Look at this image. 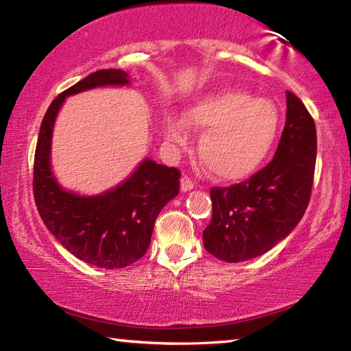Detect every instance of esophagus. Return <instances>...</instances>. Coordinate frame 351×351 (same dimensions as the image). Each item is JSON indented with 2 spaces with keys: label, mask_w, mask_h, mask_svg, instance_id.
I'll use <instances>...</instances> for the list:
<instances>
[{
  "label": "esophagus",
  "mask_w": 351,
  "mask_h": 351,
  "mask_svg": "<svg viewBox=\"0 0 351 351\" xmlns=\"http://www.w3.org/2000/svg\"><path fill=\"white\" fill-rule=\"evenodd\" d=\"M193 187H195V182L190 180V176L182 175L181 176V190H182V192H189V190H192Z\"/></svg>",
  "instance_id": "obj_1"
}]
</instances>
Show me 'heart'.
Wrapping results in <instances>:
<instances>
[{
  "mask_svg": "<svg viewBox=\"0 0 351 351\" xmlns=\"http://www.w3.org/2000/svg\"><path fill=\"white\" fill-rule=\"evenodd\" d=\"M184 120L198 132L205 130L198 153L209 173L219 181H241L254 175L269 158L282 125L274 102L240 90L199 99L186 111ZM185 123L180 117H167L164 123L169 139L180 147L189 145Z\"/></svg>",
  "mask_w": 351,
  "mask_h": 351,
  "instance_id": "1",
  "label": "heart"
}]
</instances>
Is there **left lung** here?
<instances>
[{
    "label": "left lung",
    "mask_w": 351,
    "mask_h": 351,
    "mask_svg": "<svg viewBox=\"0 0 351 351\" xmlns=\"http://www.w3.org/2000/svg\"><path fill=\"white\" fill-rule=\"evenodd\" d=\"M314 119L287 91V123L274 159L249 180L212 187V219L203 232L206 251L228 263L268 252L283 240L308 207L316 169Z\"/></svg>",
    "instance_id": "1"
}]
</instances>
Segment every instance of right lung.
Here are the masks:
<instances>
[{"instance_id": "right-lung-1", "label": "right lung", "mask_w": 351, "mask_h": 351, "mask_svg": "<svg viewBox=\"0 0 351 351\" xmlns=\"http://www.w3.org/2000/svg\"><path fill=\"white\" fill-rule=\"evenodd\" d=\"M122 69H100L52 100L41 122L34 158V198L41 219L63 247L99 268L117 269L145 255L154 221L180 192V170L142 161L121 186L97 197H79L58 186L51 171L52 128L71 94L105 85H127Z\"/></svg>"}]
</instances>
